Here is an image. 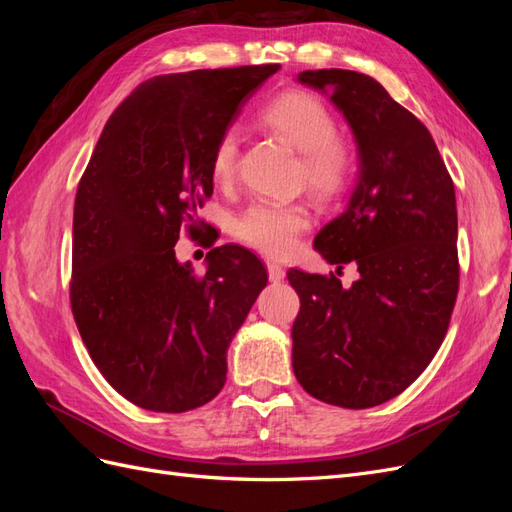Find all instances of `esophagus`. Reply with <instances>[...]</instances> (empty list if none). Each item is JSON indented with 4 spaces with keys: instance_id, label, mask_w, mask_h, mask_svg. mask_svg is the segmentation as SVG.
Returning <instances> with one entry per match:
<instances>
[{
    "instance_id": "34e87169",
    "label": "esophagus",
    "mask_w": 512,
    "mask_h": 512,
    "mask_svg": "<svg viewBox=\"0 0 512 512\" xmlns=\"http://www.w3.org/2000/svg\"><path fill=\"white\" fill-rule=\"evenodd\" d=\"M267 271H269V280L271 282H282L286 277V271L282 265H277V262H267Z\"/></svg>"
}]
</instances>
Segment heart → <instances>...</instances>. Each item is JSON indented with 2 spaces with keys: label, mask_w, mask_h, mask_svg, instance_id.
Returning <instances> with one entry per match:
<instances>
[{
  "label": "heart",
  "mask_w": 512,
  "mask_h": 512,
  "mask_svg": "<svg viewBox=\"0 0 512 512\" xmlns=\"http://www.w3.org/2000/svg\"><path fill=\"white\" fill-rule=\"evenodd\" d=\"M260 121L301 153L305 181L318 198L331 200L344 192L352 173V153L337 136V121L320 98L307 91H286L262 108ZM237 160L239 136L226 130L211 149V179L226 188L237 177ZM307 226L305 207L256 200L232 222V235L267 256H286Z\"/></svg>",
  "instance_id": "obj_1"
}]
</instances>
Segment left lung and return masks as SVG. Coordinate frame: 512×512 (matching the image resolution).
I'll list each match as a JSON object with an SVG mask.
<instances>
[{
  "label": "left lung",
  "instance_id": "1",
  "mask_svg": "<svg viewBox=\"0 0 512 512\" xmlns=\"http://www.w3.org/2000/svg\"><path fill=\"white\" fill-rule=\"evenodd\" d=\"M297 79L327 94L354 134L356 185L314 247L337 273L356 262L359 280L344 288L333 273L288 271L301 299L292 369L324 404L374 408L423 374L451 322L455 185L429 130L371 76L331 68Z\"/></svg>",
  "mask_w": 512,
  "mask_h": 512
}]
</instances>
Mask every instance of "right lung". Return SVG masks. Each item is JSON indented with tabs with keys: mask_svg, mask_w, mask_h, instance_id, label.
Here are the masks:
<instances>
[{
	"mask_svg": "<svg viewBox=\"0 0 512 512\" xmlns=\"http://www.w3.org/2000/svg\"><path fill=\"white\" fill-rule=\"evenodd\" d=\"M277 64L164 74L106 121L74 200L70 303L91 361L153 412L205 406L226 350L267 286L262 262L220 245L196 275L175 256L181 226L213 194L211 149Z\"/></svg>",
	"mask_w": 512,
	"mask_h": 512,
	"instance_id": "obj_1",
	"label": "right lung"
}]
</instances>
